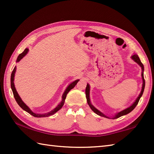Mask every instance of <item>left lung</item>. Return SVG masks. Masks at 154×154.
<instances>
[{"instance_id": "1", "label": "left lung", "mask_w": 154, "mask_h": 154, "mask_svg": "<svg viewBox=\"0 0 154 154\" xmlns=\"http://www.w3.org/2000/svg\"><path fill=\"white\" fill-rule=\"evenodd\" d=\"M131 58L132 59V60L134 61L136 63H138L140 67H142V81H143V84H142V91H141V93H140L139 96L138 97V98H137L136 100L134 102V103L132 104L131 106H129L128 108H127V109H124L122 111H120V112H118L115 114V116H114L112 118H111L112 119H118V118H119L120 116H124V115H126V114L130 113L131 111H132L134 109V108L136 106L137 104H138L139 100L140 99V98H141V97L142 96L143 94V91H144V88H145V80H144V77H143V71H144V67H143V65L142 64V63L141 62V61H140V58L138 57V55L137 54H134L133 55H132ZM89 93H90V86L87 83V87H86V89H85V94H86V98H87V103L88 104H89V106H90V108L91 109H92V110L94 112H95L97 114H98V115H99L100 116H103V117H105V118H108V119H110V117L107 116L106 115H104V114L103 113H102L100 112V111H99L98 109H97L95 107H94L93 105H92V104L91 103V101H90V97H89Z\"/></svg>"}]
</instances>
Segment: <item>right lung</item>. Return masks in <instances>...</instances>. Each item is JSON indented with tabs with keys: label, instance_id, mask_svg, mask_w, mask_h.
I'll return each mask as SVG.
<instances>
[{
	"label": "right lung",
	"instance_id": "add662e5",
	"mask_svg": "<svg viewBox=\"0 0 154 154\" xmlns=\"http://www.w3.org/2000/svg\"><path fill=\"white\" fill-rule=\"evenodd\" d=\"M29 50L28 48H26L24 51L22 52V54H20L18 57H17V60H16V62H18L20 61L26 55L28 54ZM16 67L15 66L14 69H13L12 73H11V89H12V93H13V94H14V99L16 101V103H18V105L20 106L22 109L26 111L27 112H28L29 114H30L31 115H32L34 117H38V118H41V117H48V116H50L51 115H53V114H54L55 112H57V111L59 110H60L62 106H63L64 104V103H65V98H66V96L67 93L69 92V91L71 89H73V88H74V87L76 85L78 81H79V80L77 79V80H75V81H73V82H72L71 84H69L68 85V87H67V89H65V91H64V93L63 94V95H62V100L61 101V103L58 104V105L54 109L52 110L51 111H50V112H49L48 113H45V114H37V113H34L32 112V111L30 110V108H29L26 104L24 102H23L22 100L21 99V98L20 97V96L18 95V93H17V91H16V88H15V86H14V75H15V73H16Z\"/></svg>",
	"mask_w": 154,
	"mask_h": 154
}]
</instances>
